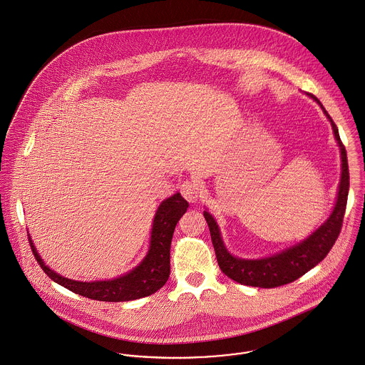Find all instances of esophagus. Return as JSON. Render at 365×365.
Here are the masks:
<instances>
[{
    "instance_id": "34e87169",
    "label": "esophagus",
    "mask_w": 365,
    "mask_h": 365,
    "mask_svg": "<svg viewBox=\"0 0 365 365\" xmlns=\"http://www.w3.org/2000/svg\"><path fill=\"white\" fill-rule=\"evenodd\" d=\"M180 192L188 202H197L199 198L198 184L192 180H185L180 185Z\"/></svg>"
}]
</instances>
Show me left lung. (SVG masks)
Segmentation results:
<instances>
[{"label": "left lung", "instance_id": "1", "mask_svg": "<svg viewBox=\"0 0 365 365\" xmlns=\"http://www.w3.org/2000/svg\"><path fill=\"white\" fill-rule=\"evenodd\" d=\"M307 95L322 107L325 115L331 121L334 138L340 148L341 177H340L339 192H337L333 212L329 219L317 232H312L307 240L301 241L297 245L290 247L289 250L269 258L240 259L232 257V254L226 250L219 226L216 225L212 215L205 210L203 216L209 226V232L215 247L219 267L227 277L235 280L237 283H241L245 286L262 287V289H272V287H279L297 280L308 270H311L314 266L318 265L328 255V252L331 251L334 241L337 240L341 230L343 217H344L346 205H347L349 185H350L346 149L340 140L337 127L333 123L328 111L325 110V107L314 95L311 93H307Z\"/></svg>", "mask_w": 365, "mask_h": 365}]
</instances>
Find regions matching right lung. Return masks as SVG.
<instances>
[{
  "mask_svg": "<svg viewBox=\"0 0 365 365\" xmlns=\"http://www.w3.org/2000/svg\"><path fill=\"white\" fill-rule=\"evenodd\" d=\"M187 207L188 202L181 197L180 192L165 199L158 207L153 219L148 255L130 273L113 280L88 283L63 277L53 272L48 266L44 265L43 259L34 248L32 238H28L36 261L38 262L43 272L56 283L88 299L108 302L131 301L150 296L166 284L167 279L170 276V245L173 232L181 216L187 212Z\"/></svg>",
  "mask_w": 365,
  "mask_h": 365,
  "instance_id": "add662e5",
  "label": "right lung"
}]
</instances>
